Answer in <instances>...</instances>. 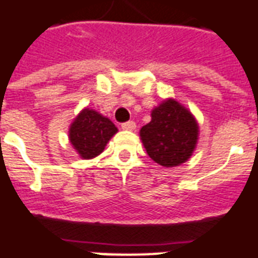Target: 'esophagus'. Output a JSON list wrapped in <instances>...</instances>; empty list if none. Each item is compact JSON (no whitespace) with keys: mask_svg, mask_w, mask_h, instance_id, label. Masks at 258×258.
Masks as SVG:
<instances>
[{"mask_svg":"<svg viewBox=\"0 0 258 258\" xmlns=\"http://www.w3.org/2000/svg\"><path fill=\"white\" fill-rule=\"evenodd\" d=\"M121 128L124 130V131H134V130L137 128V123L133 120L125 121V123H123V124H121Z\"/></svg>","mask_w":258,"mask_h":258,"instance_id":"1","label":"esophagus"}]
</instances>
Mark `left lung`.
<instances>
[{"label":"left lung","instance_id":"left-lung-1","mask_svg":"<svg viewBox=\"0 0 258 258\" xmlns=\"http://www.w3.org/2000/svg\"><path fill=\"white\" fill-rule=\"evenodd\" d=\"M149 157L163 167H175L194 153L200 137L196 116L175 99H166L154 107L151 121L139 131Z\"/></svg>","mask_w":258,"mask_h":258}]
</instances>
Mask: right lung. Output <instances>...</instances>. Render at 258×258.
Masks as SVG:
<instances>
[{"mask_svg": "<svg viewBox=\"0 0 258 258\" xmlns=\"http://www.w3.org/2000/svg\"><path fill=\"white\" fill-rule=\"evenodd\" d=\"M117 133L108 117L92 108H83L68 130V139L82 159H92L104 151L109 139Z\"/></svg>", "mask_w": 258, "mask_h": 258, "instance_id": "obj_1", "label": "right lung"}]
</instances>
